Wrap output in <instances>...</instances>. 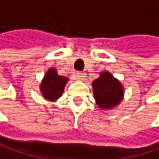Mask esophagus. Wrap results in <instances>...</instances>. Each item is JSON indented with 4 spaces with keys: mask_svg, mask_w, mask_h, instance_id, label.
<instances>
[{
    "mask_svg": "<svg viewBox=\"0 0 159 159\" xmlns=\"http://www.w3.org/2000/svg\"><path fill=\"white\" fill-rule=\"evenodd\" d=\"M85 75H86L85 73H84V72H79V73H77V79L80 80H82L85 79Z\"/></svg>",
    "mask_w": 159,
    "mask_h": 159,
    "instance_id": "obj_1",
    "label": "esophagus"
}]
</instances>
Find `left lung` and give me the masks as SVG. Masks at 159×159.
I'll list each match as a JSON object with an SVG mask.
<instances>
[{"label":"left lung","mask_w":159,"mask_h":159,"mask_svg":"<svg viewBox=\"0 0 159 159\" xmlns=\"http://www.w3.org/2000/svg\"><path fill=\"white\" fill-rule=\"evenodd\" d=\"M93 95L97 106L102 110H111L120 104L124 96V88L120 81L111 73L104 71L92 82Z\"/></svg>","instance_id":"left-lung-1"}]
</instances>
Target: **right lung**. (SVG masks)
I'll return each instance as SVG.
<instances>
[{
  "label": "right lung",
  "mask_w": 159,
  "mask_h": 159,
  "mask_svg": "<svg viewBox=\"0 0 159 159\" xmlns=\"http://www.w3.org/2000/svg\"><path fill=\"white\" fill-rule=\"evenodd\" d=\"M69 79L60 75L55 68H49L44 74V77L39 84L41 93L44 99L50 102H55L62 96L65 85Z\"/></svg>",
  "instance_id": "1"
}]
</instances>
